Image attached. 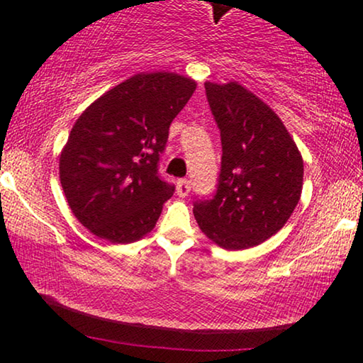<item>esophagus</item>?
<instances>
[{"mask_svg": "<svg viewBox=\"0 0 363 363\" xmlns=\"http://www.w3.org/2000/svg\"><path fill=\"white\" fill-rule=\"evenodd\" d=\"M191 190V182L186 180V178H182V180L177 182V193L178 196H188V193Z\"/></svg>", "mask_w": 363, "mask_h": 363, "instance_id": "1", "label": "esophagus"}]
</instances>
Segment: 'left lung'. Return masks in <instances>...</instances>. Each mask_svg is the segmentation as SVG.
I'll use <instances>...</instances> for the list:
<instances>
[{
	"label": "left lung",
	"instance_id": "8db88e82",
	"mask_svg": "<svg viewBox=\"0 0 363 363\" xmlns=\"http://www.w3.org/2000/svg\"><path fill=\"white\" fill-rule=\"evenodd\" d=\"M221 135V170L211 200L193 205L200 230L225 250L276 235L301 198L304 162L272 108L238 82L205 84Z\"/></svg>",
	"mask_w": 363,
	"mask_h": 363
}]
</instances>
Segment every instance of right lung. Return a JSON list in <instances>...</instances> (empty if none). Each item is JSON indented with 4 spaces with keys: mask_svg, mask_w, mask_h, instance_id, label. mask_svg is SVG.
Wrapping results in <instances>:
<instances>
[{
    "mask_svg": "<svg viewBox=\"0 0 363 363\" xmlns=\"http://www.w3.org/2000/svg\"><path fill=\"white\" fill-rule=\"evenodd\" d=\"M196 89L173 72L135 74L81 113L59 158L74 216L116 245L153 230L175 186L158 175L173 118Z\"/></svg>",
    "mask_w": 363,
    "mask_h": 363,
    "instance_id": "add662e5",
    "label": "right lung"
}]
</instances>
